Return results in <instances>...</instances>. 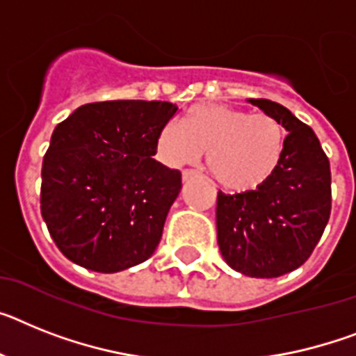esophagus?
<instances>
[{
  "instance_id": "obj_1",
  "label": "esophagus",
  "mask_w": 356,
  "mask_h": 356,
  "mask_svg": "<svg viewBox=\"0 0 356 356\" xmlns=\"http://www.w3.org/2000/svg\"><path fill=\"white\" fill-rule=\"evenodd\" d=\"M193 177H197V172L195 170H184L183 172V181H190V179H193Z\"/></svg>"
}]
</instances>
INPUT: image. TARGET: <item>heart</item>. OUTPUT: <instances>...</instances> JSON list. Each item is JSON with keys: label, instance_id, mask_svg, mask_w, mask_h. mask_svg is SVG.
<instances>
[{"label": "heart", "instance_id": "obj_1", "mask_svg": "<svg viewBox=\"0 0 356 356\" xmlns=\"http://www.w3.org/2000/svg\"><path fill=\"white\" fill-rule=\"evenodd\" d=\"M284 150V130L268 113L199 104L184 115L183 127L166 122L157 134L159 157L170 166L199 161L226 190L246 192L275 172Z\"/></svg>", "mask_w": 356, "mask_h": 356}]
</instances>
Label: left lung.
Returning <instances> with one entry per match:
<instances>
[{
	"label": "left lung",
	"mask_w": 356,
	"mask_h": 356,
	"mask_svg": "<svg viewBox=\"0 0 356 356\" xmlns=\"http://www.w3.org/2000/svg\"><path fill=\"white\" fill-rule=\"evenodd\" d=\"M288 130L271 177L255 190L217 195V243L238 273L273 279L309 259L331 213L330 159L312 128L286 106L250 99Z\"/></svg>",
	"instance_id": "obj_1"
}]
</instances>
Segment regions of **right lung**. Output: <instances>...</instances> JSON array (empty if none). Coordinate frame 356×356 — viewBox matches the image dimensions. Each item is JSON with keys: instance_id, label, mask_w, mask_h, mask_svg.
Wrapping results in <instances>:
<instances>
[{"instance_id": "right-lung-1", "label": "right lung", "mask_w": 356, "mask_h": 356, "mask_svg": "<svg viewBox=\"0 0 356 356\" xmlns=\"http://www.w3.org/2000/svg\"><path fill=\"white\" fill-rule=\"evenodd\" d=\"M166 101L83 104L59 122L41 168V215L68 261L115 273L150 259L181 172L154 159Z\"/></svg>"}]
</instances>
